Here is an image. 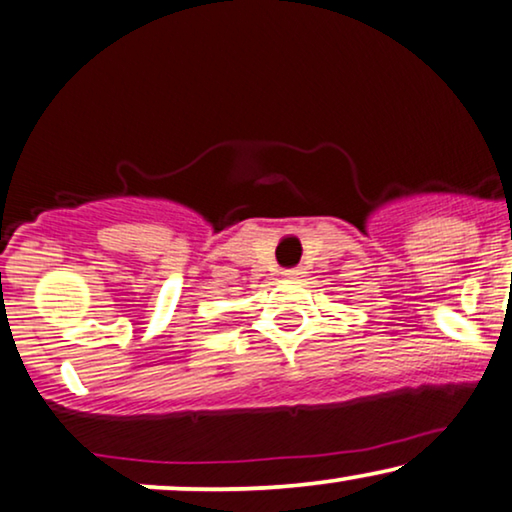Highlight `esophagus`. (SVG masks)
Listing matches in <instances>:
<instances>
[{"label":"esophagus","mask_w":512,"mask_h":512,"mask_svg":"<svg viewBox=\"0 0 512 512\" xmlns=\"http://www.w3.org/2000/svg\"><path fill=\"white\" fill-rule=\"evenodd\" d=\"M284 275H287V277H298V275H301V270L289 268V270H284Z\"/></svg>","instance_id":"1"}]
</instances>
